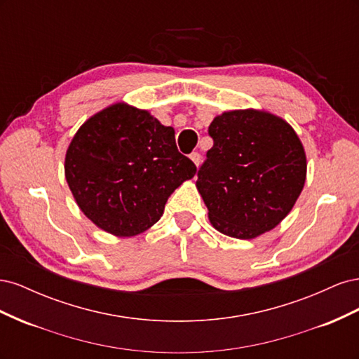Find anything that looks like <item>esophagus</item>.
Listing matches in <instances>:
<instances>
[{
	"label": "esophagus",
	"instance_id": "obj_1",
	"mask_svg": "<svg viewBox=\"0 0 359 359\" xmlns=\"http://www.w3.org/2000/svg\"><path fill=\"white\" fill-rule=\"evenodd\" d=\"M190 158H191V161H193L194 165H196V166H199V165H201L202 156H201L199 153H191V154H190Z\"/></svg>",
	"mask_w": 359,
	"mask_h": 359
}]
</instances>
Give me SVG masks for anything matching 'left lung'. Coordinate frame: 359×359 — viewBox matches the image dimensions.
<instances>
[{
  "mask_svg": "<svg viewBox=\"0 0 359 359\" xmlns=\"http://www.w3.org/2000/svg\"><path fill=\"white\" fill-rule=\"evenodd\" d=\"M208 133L214 145L196 187L211 224L238 240L274 229L307 177L306 151L295 130L271 112L236 109L217 115Z\"/></svg>",
  "mask_w": 359,
  "mask_h": 359,
  "instance_id": "8db88e82",
  "label": "left lung"
}]
</instances>
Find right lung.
<instances>
[{
    "label": "right lung",
    "instance_id": "obj_1",
    "mask_svg": "<svg viewBox=\"0 0 359 359\" xmlns=\"http://www.w3.org/2000/svg\"><path fill=\"white\" fill-rule=\"evenodd\" d=\"M64 173L81 211L104 232L128 238L160 220L170 194L196 166L178 151L175 130L118 102L79 127Z\"/></svg>",
    "mask_w": 359,
    "mask_h": 359
}]
</instances>
